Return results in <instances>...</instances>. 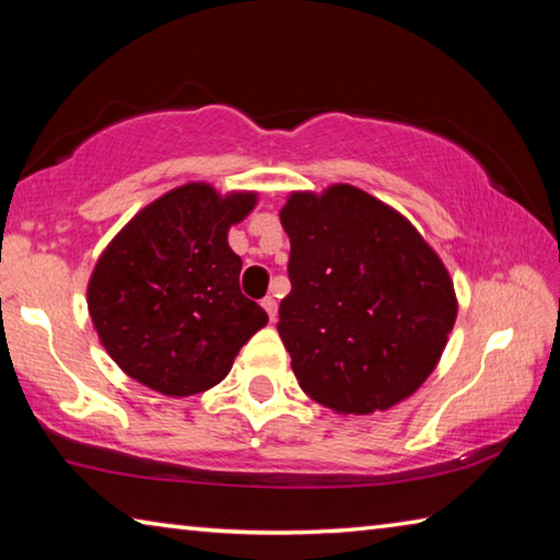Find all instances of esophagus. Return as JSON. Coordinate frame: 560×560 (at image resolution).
<instances>
[{
    "label": "esophagus",
    "mask_w": 560,
    "mask_h": 560,
    "mask_svg": "<svg viewBox=\"0 0 560 560\" xmlns=\"http://www.w3.org/2000/svg\"><path fill=\"white\" fill-rule=\"evenodd\" d=\"M261 306H264V311H267L271 320H277V311H279L277 299H273V296H264V299H261Z\"/></svg>",
    "instance_id": "1"
}]
</instances>
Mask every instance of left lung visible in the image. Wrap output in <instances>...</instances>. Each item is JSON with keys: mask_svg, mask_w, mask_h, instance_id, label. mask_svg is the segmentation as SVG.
Masks as SVG:
<instances>
[{"mask_svg": "<svg viewBox=\"0 0 560 560\" xmlns=\"http://www.w3.org/2000/svg\"><path fill=\"white\" fill-rule=\"evenodd\" d=\"M291 293L279 336L301 390L343 415L405 400L457 318L447 269L393 207L353 185L293 192L281 210Z\"/></svg>", "mask_w": 560, "mask_h": 560, "instance_id": "obj_1", "label": "left lung"}]
</instances>
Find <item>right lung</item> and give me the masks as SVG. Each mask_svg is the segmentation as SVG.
I'll list each match as a JSON object with an SVG mask.
<instances>
[{
	"label": "right lung",
	"mask_w": 560,
	"mask_h": 560,
	"mask_svg": "<svg viewBox=\"0 0 560 560\" xmlns=\"http://www.w3.org/2000/svg\"><path fill=\"white\" fill-rule=\"evenodd\" d=\"M257 205L205 183L170 189L122 226L93 269L89 314L132 381L187 397L224 381L267 311L240 289L230 226Z\"/></svg>",
	"instance_id": "1"
}]
</instances>
